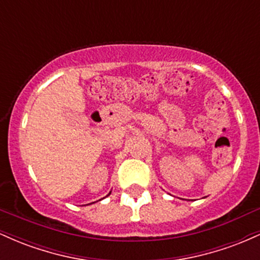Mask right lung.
I'll list each match as a JSON object with an SVG mask.
<instances>
[{"instance_id":"add662e5","label":"right lung","mask_w":260,"mask_h":260,"mask_svg":"<svg viewBox=\"0 0 260 260\" xmlns=\"http://www.w3.org/2000/svg\"><path fill=\"white\" fill-rule=\"evenodd\" d=\"M109 194H111V192H110V193H109ZM109 194H107V196H109Z\"/></svg>"}]
</instances>
